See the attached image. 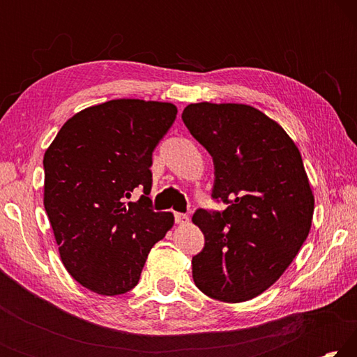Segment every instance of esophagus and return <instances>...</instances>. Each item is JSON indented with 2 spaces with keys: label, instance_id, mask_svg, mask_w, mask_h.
<instances>
[{
  "label": "esophagus",
  "instance_id": "1",
  "mask_svg": "<svg viewBox=\"0 0 357 357\" xmlns=\"http://www.w3.org/2000/svg\"><path fill=\"white\" fill-rule=\"evenodd\" d=\"M174 220H176L178 225H185V223H189V215L183 213H176L174 214Z\"/></svg>",
  "mask_w": 357,
  "mask_h": 357
}]
</instances>
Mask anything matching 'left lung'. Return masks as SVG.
<instances>
[{
	"label": "left lung",
	"instance_id": "obj_1",
	"mask_svg": "<svg viewBox=\"0 0 357 357\" xmlns=\"http://www.w3.org/2000/svg\"><path fill=\"white\" fill-rule=\"evenodd\" d=\"M183 121L213 155V197L228 204L192 217L206 241L192 258L193 282L223 302L257 298L309 236L315 197L299 149L279 123L245 104L198 102Z\"/></svg>",
	"mask_w": 357,
	"mask_h": 357
}]
</instances>
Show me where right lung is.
<instances>
[{"mask_svg":"<svg viewBox=\"0 0 357 357\" xmlns=\"http://www.w3.org/2000/svg\"><path fill=\"white\" fill-rule=\"evenodd\" d=\"M170 102L113 99L75 113L44 154V206L64 268L89 291L116 296L140 280L172 213L149 209L153 151L176 118ZM138 202H126L135 186Z\"/></svg>","mask_w":357,"mask_h":357,"instance_id":"add662e5","label":"right lung"}]
</instances>
